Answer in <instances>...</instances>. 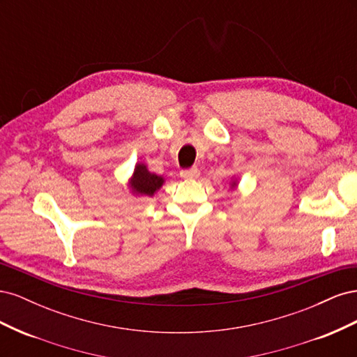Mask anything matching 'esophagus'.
<instances>
[{
    "mask_svg": "<svg viewBox=\"0 0 357 357\" xmlns=\"http://www.w3.org/2000/svg\"><path fill=\"white\" fill-rule=\"evenodd\" d=\"M180 176H181V178H186V180L198 178V176H199V169H198L197 167H192V168L181 169V171H180Z\"/></svg>",
    "mask_w": 357,
    "mask_h": 357,
    "instance_id": "34e87169",
    "label": "esophagus"
}]
</instances>
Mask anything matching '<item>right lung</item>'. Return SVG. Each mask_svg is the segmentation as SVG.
Wrapping results in <instances>:
<instances>
[{
	"mask_svg": "<svg viewBox=\"0 0 357 357\" xmlns=\"http://www.w3.org/2000/svg\"><path fill=\"white\" fill-rule=\"evenodd\" d=\"M162 183H164L162 177L149 172L146 165L138 164L134 171L131 188L134 189L135 193H142V195L152 197L153 193L162 186Z\"/></svg>",
	"mask_w": 357,
	"mask_h": 357,
	"instance_id": "add662e5",
	"label": "right lung"
}]
</instances>
